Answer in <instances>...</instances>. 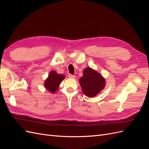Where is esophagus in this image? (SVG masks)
Wrapping results in <instances>:
<instances>
[{
	"mask_svg": "<svg viewBox=\"0 0 149 149\" xmlns=\"http://www.w3.org/2000/svg\"><path fill=\"white\" fill-rule=\"evenodd\" d=\"M68 77L70 78H71V79H74L75 78V76L73 75V74H68Z\"/></svg>",
	"mask_w": 149,
	"mask_h": 149,
	"instance_id": "1",
	"label": "esophagus"
}]
</instances>
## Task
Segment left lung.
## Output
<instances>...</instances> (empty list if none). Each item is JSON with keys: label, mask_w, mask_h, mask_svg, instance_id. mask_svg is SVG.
Here are the masks:
<instances>
[{"label": "left lung", "mask_w": 149, "mask_h": 149, "mask_svg": "<svg viewBox=\"0 0 149 149\" xmlns=\"http://www.w3.org/2000/svg\"><path fill=\"white\" fill-rule=\"evenodd\" d=\"M79 83L86 96L94 97L104 87L105 80L97 72L91 68H86L83 71V76L79 79Z\"/></svg>", "instance_id": "1"}]
</instances>
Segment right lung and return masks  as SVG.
<instances>
[{
	"label": "right lung",
	"instance_id": "add662e5",
	"mask_svg": "<svg viewBox=\"0 0 149 149\" xmlns=\"http://www.w3.org/2000/svg\"><path fill=\"white\" fill-rule=\"evenodd\" d=\"M65 78L63 74H57L56 71H52L48 75V78L45 81V86L52 93L55 92L58 88L61 81Z\"/></svg>",
	"mask_w": 149,
	"mask_h": 149
}]
</instances>
